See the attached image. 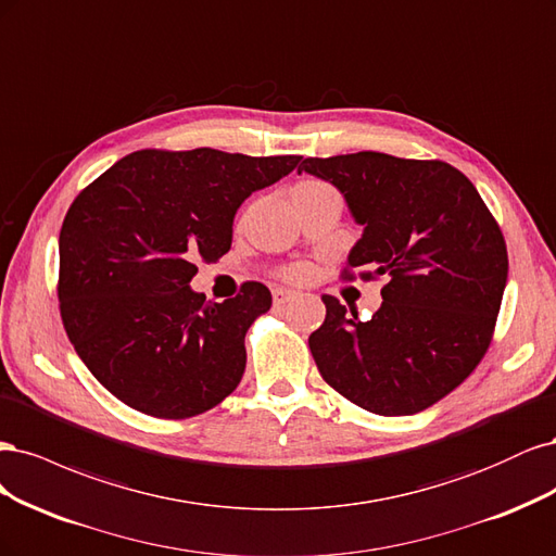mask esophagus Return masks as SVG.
<instances>
[{
  "label": "esophagus",
  "instance_id": "obj_1",
  "mask_svg": "<svg viewBox=\"0 0 556 556\" xmlns=\"http://www.w3.org/2000/svg\"><path fill=\"white\" fill-rule=\"evenodd\" d=\"M298 293L295 291H291V289H275L273 291V298H275V304H283V302H289V300H293Z\"/></svg>",
  "mask_w": 556,
  "mask_h": 556
}]
</instances>
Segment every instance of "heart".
Returning <instances> with one entry per match:
<instances>
[{"label": "heart", "instance_id": "b5f03b06", "mask_svg": "<svg viewBox=\"0 0 556 556\" xmlns=\"http://www.w3.org/2000/svg\"><path fill=\"white\" fill-rule=\"evenodd\" d=\"M283 277H289V279H293V281H300V279L307 277V265H291V267H286Z\"/></svg>", "mask_w": 556, "mask_h": 556}]
</instances>
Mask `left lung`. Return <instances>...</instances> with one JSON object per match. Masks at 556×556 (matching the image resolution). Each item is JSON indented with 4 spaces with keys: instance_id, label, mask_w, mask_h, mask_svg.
<instances>
[{
    "instance_id": "1",
    "label": "left lung",
    "mask_w": 556,
    "mask_h": 556,
    "mask_svg": "<svg viewBox=\"0 0 556 556\" xmlns=\"http://www.w3.org/2000/svg\"><path fill=\"white\" fill-rule=\"evenodd\" d=\"M298 173L332 182L365 226L342 279L386 277L369 320L324 295L326 320L309 334L320 376L379 416L437 404L488 353L506 289V240L485 201L439 159L309 156Z\"/></svg>"
}]
</instances>
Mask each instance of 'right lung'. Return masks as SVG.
<instances>
[{"mask_svg":"<svg viewBox=\"0 0 556 556\" xmlns=\"http://www.w3.org/2000/svg\"><path fill=\"white\" fill-rule=\"evenodd\" d=\"M300 159L140 150L76 195L60 230V314L80 361L119 402L182 420L238 388L244 334L273 295L244 281L236 298L207 302L189 281L195 261L228 252L247 195Z\"/></svg>","mask_w":556,"mask_h":556,"instance_id":"1","label":"right lung"}]
</instances>
